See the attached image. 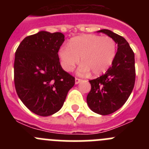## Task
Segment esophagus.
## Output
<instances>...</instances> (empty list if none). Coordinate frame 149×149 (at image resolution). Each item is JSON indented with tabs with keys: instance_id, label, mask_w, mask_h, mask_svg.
<instances>
[{
	"instance_id": "obj_1",
	"label": "esophagus",
	"mask_w": 149,
	"mask_h": 149,
	"mask_svg": "<svg viewBox=\"0 0 149 149\" xmlns=\"http://www.w3.org/2000/svg\"><path fill=\"white\" fill-rule=\"evenodd\" d=\"M81 81H82V80H81V79H80V78H77V77H76V78H75V84H79V83L81 82Z\"/></svg>"
}]
</instances>
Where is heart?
<instances>
[{
    "label": "heart",
    "mask_w": 149,
    "mask_h": 149,
    "mask_svg": "<svg viewBox=\"0 0 149 149\" xmlns=\"http://www.w3.org/2000/svg\"><path fill=\"white\" fill-rule=\"evenodd\" d=\"M116 54V43L113 38L95 34L72 38L68 45L61 46L58 51L61 66L66 72H72L81 60L83 63L78 68L81 75L90 71L96 76L104 73L113 63Z\"/></svg>",
    "instance_id": "heart-1"
}]
</instances>
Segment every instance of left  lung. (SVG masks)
<instances>
[{
  "label": "left lung",
  "mask_w": 149,
  "mask_h": 149,
  "mask_svg": "<svg viewBox=\"0 0 149 149\" xmlns=\"http://www.w3.org/2000/svg\"><path fill=\"white\" fill-rule=\"evenodd\" d=\"M113 38L118 48L112 66L98 78L91 80L86 101L89 108L100 115H109L122 107L135 84L134 53L126 39L111 30H98Z\"/></svg>",
  "instance_id": "8db88e82"
}]
</instances>
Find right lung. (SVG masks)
Here are the masks:
<instances>
[{
  "mask_svg": "<svg viewBox=\"0 0 149 149\" xmlns=\"http://www.w3.org/2000/svg\"><path fill=\"white\" fill-rule=\"evenodd\" d=\"M64 38L60 32L40 31L24 38L15 52L16 93L30 111L41 116L59 111L75 82L60 65L58 51Z\"/></svg>",
  "mask_w": 149,
  "mask_h": 149,
  "instance_id": "add662e5",
  "label": "right lung"
}]
</instances>
